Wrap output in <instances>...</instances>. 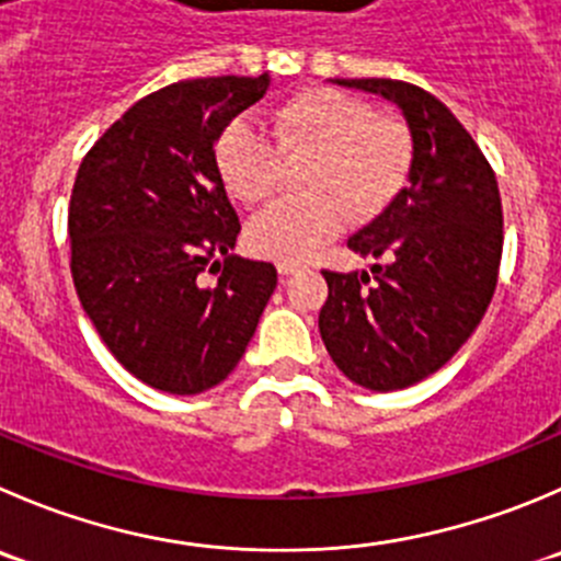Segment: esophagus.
I'll return each mask as SVG.
<instances>
[{
    "label": "esophagus",
    "instance_id": "34e87169",
    "mask_svg": "<svg viewBox=\"0 0 561 561\" xmlns=\"http://www.w3.org/2000/svg\"><path fill=\"white\" fill-rule=\"evenodd\" d=\"M276 271H279V276H293V274H301L304 265H298V263H279V265H276Z\"/></svg>",
    "mask_w": 561,
    "mask_h": 561
}]
</instances>
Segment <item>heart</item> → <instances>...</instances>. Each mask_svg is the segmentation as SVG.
Here are the masks:
<instances>
[{
  "mask_svg": "<svg viewBox=\"0 0 561 561\" xmlns=\"http://www.w3.org/2000/svg\"><path fill=\"white\" fill-rule=\"evenodd\" d=\"M274 145L247 119L216 139L214 161L227 194L260 205L274 194L282 159L309 156L296 199H279L247 225V247L279 263H301L336 238L345 221H373L394 203L411 175L405 125L331 87L293 92L271 114Z\"/></svg>",
  "mask_w": 561,
  "mask_h": 561,
  "instance_id": "heart-1",
  "label": "heart"
}]
</instances>
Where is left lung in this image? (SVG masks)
<instances>
[{
  "mask_svg": "<svg viewBox=\"0 0 561 561\" xmlns=\"http://www.w3.org/2000/svg\"><path fill=\"white\" fill-rule=\"evenodd\" d=\"M402 112L413 161L400 197L347 238L369 274L323 271L320 336L347 380L397 391L442 369L474 334L496 290L502 197L496 175L436 95L394 79H331Z\"/></svg>",
  "mask_w": 561,
  "mask_h": 561,
  "instance_id": "8db88e82",
  "label": "left lung"
}]
</instances>
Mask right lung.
Segmentation results:
<instances>
[{
  "label": "right lung",
  "mask_w": 561,
  "mask_h": 561,
  "mask_svg": "<svg viewBox=\"0 0 561 561\" xmlns=\"http://www.w3.org/2000/svg\"><path fill=\"white\" fill-rule=\"evenodd\" d=\"M268 87V73L164 87L136 101L76 175L68 236L79 301L112 356L159 391L221 383L276 287L274 265L232 254L241 221L214 161L221 130Z\"/></svg>",
  "instance_id": "1"
}]
</instances>
